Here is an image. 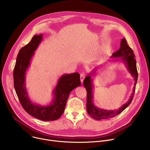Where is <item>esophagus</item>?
<instances>
[{
    "instance_id": "1",
    "label": "esophagus",
    "mask_w": 150,
    "mask_h": 150,
    "mask_svg": "<svg viewBox=\"0 0 150 150\" xmlns=\"http://www.w3.org/2000/svg\"><path fill=\"white\" fill-rule=\"evenodd\" d=\"M85 77V74L84 73H82V74H81V75H80V80H81V82H83Z\"/></svg>"
}]
</instances>
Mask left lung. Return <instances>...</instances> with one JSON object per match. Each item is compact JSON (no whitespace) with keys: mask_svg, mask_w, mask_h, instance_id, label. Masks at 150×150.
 I'll return each mask as SVG.
<instances>
[{"mask_svg":"<svg viewBox=\"0 0 150 150\" xmlns=\"http://www.w3.org/2000/svg\"><path fill=\"white\" fill-rule=\"evenodd\" d=\"M135 56L132 50L127 45L125 38H122L120 42L119 49L114 53L111 58L112 60H110L111 62H122L126 67L128 72L131 75L134 79V86L133 91L130 96V98L125 104H123L117 110H106L98 108L93 103L94 95H93V76L96 75L97 71L100 68V66L96 67L88 75H87L83 80V83L84 87L86 88L87 96V111L88 115L96 120H101L108 118H111L116 116L122 112L127 107H128L133 100L135 94V87L138 79V72L137 69V62L135 59Z\"/></svg>","mask_w":150,"mask_h":150,"instance_id":"8db88e82","label":"left lung"}]
</instances>
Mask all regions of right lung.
Here are the masks:
<instances>
[{"label":"right lung","mask_w":150,"mask_h":150,"mask_svg":"<svg viewBox=\"0 0 150 150\" xmlns=\"http://www.w3.org/2000/svg\"><path fill=\"white\" fill-rule=\"evenodd\" d=\"M42 40V34L35 35L29 43L19 50L13 71L14 88L21 105L28 114L39 120L52 121L61 116L70 93L81 85L80 75L78 72L62 75L53 91V97L49 104L41 105L33 103L27 92L25 76L34 52Z\"/></svg>","instance_id":"1"}]
</instances>
